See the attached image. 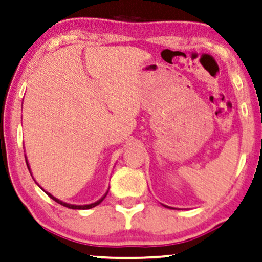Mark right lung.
<instances>
[{
  "label": "right lung",
  "instance_id": "obj_1",
  "mask_svg": "<svg viewBox=\"0 0 262 262\" xmlns=\"http://www.w3.org/2000/svg\"><path fill=\"white\" fill-rule=\"evenodd\" d=\"M26 162H27V160H26ZM27 166H28V162H27ZM28 169H29V166H28ZM29 172H31V170H29ZM47 194L48 196H49L50 198H52V200H54L55 201V202H58L59 204H61V206H64V207H68V208H70V209H90V208H93V207H96V206H98V204H100L102 201L104 200V197L107 196H103L101 198L100 201H97V202H95V203H91V204H86V206H75V204H69V203H65V202H61V201H59V200H56L55 197L54 196H52V194L50 193H48L47 192Z\"/></svg>",
  "mask_w": 262,
  "mask_h": 262
}]
</instances>
